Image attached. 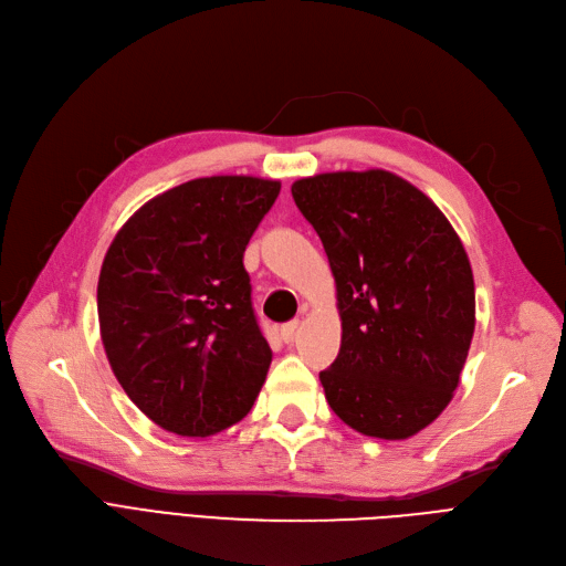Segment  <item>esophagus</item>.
<instances>
[{
    "instance_id": "esophagus-1",
    "label": "esophagus",
    "mask_w": 566,
    "mask_h": 566,
    "mask_svg": "<svg viewBox=\"0 0 566 566\" xmlns=\"http://www.w3.org/2000/svg\"><path fill=\"white\" fill-rule=\"evenodd\" d=\"M298 325H301V321H289V323H284L282 328H280V335H282V339H284L286 344L293 342L295 333H298Z\"/></svg>"
}]
</instances>
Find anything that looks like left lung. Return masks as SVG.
Here are the masks:
<instances>
[{
	"instance_id": "left-lung-1",
	"label": "left lung",
	"mask_w": 566,
	"mask_h": 566,
	"mask_svg": "<svg viewBox=\"0 0 566 566\" xmlns=\"http://www.w3.org/2000/svg\"><path fill=\"white\" fill-rule=\"evenodd\" d=\"M337 284L342 346L318 374L350 429L403 440L448 408L474 333V280L440 208L385 169L291 186Z\"/></svg>"
}]
</instances>
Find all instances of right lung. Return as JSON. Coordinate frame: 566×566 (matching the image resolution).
I'll return each instance as SVG.
<instances>
[{"instance_id":"right-lung-1","label":"right lung","mask_w":566,"mask_h":566,"mask_svg":"<svg viewBox=\"0 0 566 566\" xmlns=\"http://www.w3.org/2000/svg\"><path fill=\"white\" fill-rule=\"evenodd\" d=\"M280 181L208 176L118 229L98 277L101 339L130 401L165 431L213 436L250 412L273 350L243 252Z\"/></svg>"}]
</instances>
